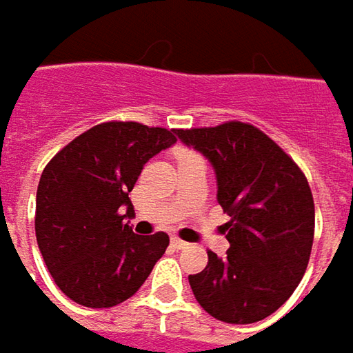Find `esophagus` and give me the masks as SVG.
Here are the masks:
<instances>
[{"label": "esophagus", "mask_w": 353, "mask_h": 353, "mask_svg": "<svg viewBox=\"0 0 353 353\" xmlns=\"http://www.w3.org/2000/svg\"><path fill=\"white\" fill-rule=\"evenodd\" d=\"M170 243H172L174 250H186V248H188V243L183 241L181 237H170Z\"/></svg>", "instance_id": "obj_1"}]
</instances>
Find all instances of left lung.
I'll return each instance as SVG.
<instances>
[{"label":"left lung","instance_id":"left-lung-1","mask_svg":"<svg viewBox=\"0 0 353 353\" xmlns=\"http://www.w3.org/2000/svg\"><path fill=\"white\" fill-rule=\"evenodd\" d=\"M210 161L224 224L225 257L188 275L198 305L228 324L267 319L299 287L314 239V200L305 172L261 129L243 121L179 129Z\"/></svg>","mask_w":353,"mask_h":353}]
</instances>
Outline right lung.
<instances>
[{
    "instance_id": "1",
    "label": "right lung",
    "mask_w": 353,
    "mask_h": 353,
    "mask_svg": "<svg viewBox=\"0 0 353 353\" xmlns=\"http://www.w3.org/2000/svg\"><path fill=\"white\" fill-rule=\"evenodd\" d=\"M179 129L105 121L48 161L37 188L34 234L48 273L70 301L116 306L139 291L169 236L133 234L129 192L145 163L176 143Z\"/></svg>"
}]
</instances>
